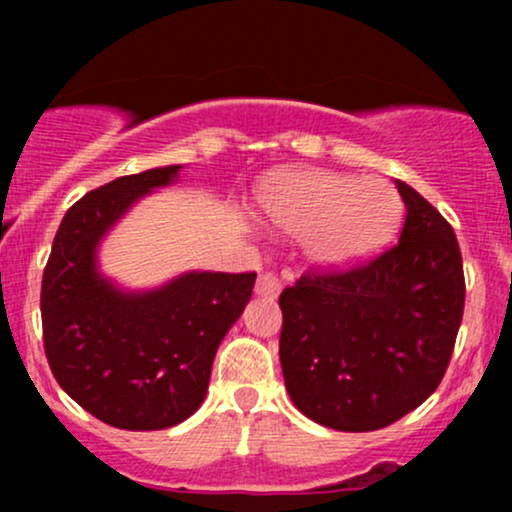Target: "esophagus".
<instances>
[{
    "label": "esophagus",
    "instance_id": "esophagus-1",
    "mask_svg": "<svg viewBox=\"0 0 512 512\" xmlns=\"http://www.w3.org/2000/svg\"><path fill=\"white\" fill-rule=\"evenodd\" d=\"M255 291H257V296H262V298H276V296H279V291H281L279 276H276L274 272L260 274Z\"/></svg>",
    "mask_w": 512,
    "mask_h": 512
}]
</instances>
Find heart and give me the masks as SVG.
<instances>
[{
  "label": "heart",
  "instance_id": "heart-1",
  "mask_svg": "<svg viewBox=\"0 0 512 512\" xmlns=\"http://www.w3.org/2000/svg\"><path fill=\"white\" fill-rule=\"evenodd\" d=\"M260 211L276 233L303 238L315 267L334 272L366 262L395 238L402 202L383 180L296 170L264 185Z\"/></svg>",
  "mask_w": 512,
  "mask_h": 512
}]
</instances>
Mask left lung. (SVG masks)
I'll list each match as a JSON object with an SVG mask.
<instances>
[{"label":"left lung","instance_id":"obj_1","mask_svg":"<svg viewBox=\"0 0 512 512\" xmlns=\"http://www.w3.org/2000/svg\"><path fill=\"white\" fill-rule=\"evenodd\" d=\"M399 243L361 267L281 291L279 358L291 402L334 431H378L436 392L464 310L455 231L397 180Z\"/></svg>","mask_w":512,"mask_h":512}]
</instances>
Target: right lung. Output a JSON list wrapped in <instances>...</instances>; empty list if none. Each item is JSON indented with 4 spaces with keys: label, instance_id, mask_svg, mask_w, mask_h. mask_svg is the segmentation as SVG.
Wrapping results in <instances>:
<instances>
[{
    "label": "right lung",
    "instance_id": "obj_1",
    "mask_svg": "<svg viewBox=\"0 0 512 512\" xmlns=\"http://www.w3.org/2000/svg\"><path fill=\"white\" fill-rule=\"evenodd\" d=\"M180 168L125 175L81 197L57 228L43 274L52 375L88 414L125 431H161L195 414L216 349L255 286V272H185L158 289L127 291L101 274V240Z\"/></svg>",
    "mask_w": 512,
    "mask_h": 512
}]
</instances>
